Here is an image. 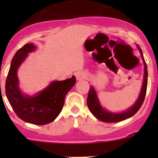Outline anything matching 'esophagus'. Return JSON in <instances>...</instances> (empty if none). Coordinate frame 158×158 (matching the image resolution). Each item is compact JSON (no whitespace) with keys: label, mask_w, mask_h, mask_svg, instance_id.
<instances>
[{"label":"esophagus","mask_w":158,"mask_h":158,"mask_svg":"<svg viewBox=\"0 0 158 158\" xmlns=\"http://www.w3.org/2000/svg\"><path fill=\"white\" fill-rule=\"evenodd\" d=\"M76 78H77V80H81V79H85L86 77V74L82 71H78L75 73Z\"/></svg>","instance_id":"esophagus-1"}]
</instances>
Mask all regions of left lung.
Masks as SVG:
<instances>
[{"instance_id": "left-lung-1", "label": "left lung", "mask_w": 158, "mask_h": 158, "mask_svg": "<svg viewBox=\"0 0 158 158\" xmlns=\"http://www.w3.org/2000/svg\"><path fill=\"white\" fill-rule=\"evenodd\" d=\"M139 52L141 53V57L144 63V77H143V82L142 89H141L140 94H139V98L137 99V102L135 104L127 110L126 111L123 112L119 114H114L111 112H108L101 107L99 104V100L97 96V93L94 88L92 85H90V90L88 92V99H87V104H88V108L90 110L92 114L95 117H97L98 119L106 123H117L120 122V121L125 120V119L130 118L133 115L138 111L140 107L142 106L143 102H144L145 97L146 94V89H147V83H148V71H147V65H146V61H145L144 58H143V52L141 49L137 46Z\"/></svg>"}]
</instances>
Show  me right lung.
<instances>
[{
    "mask_svg": "<svg viewBox=\"0 0 158 158\" xmlns=\"http://www.w3.org/2000/svg\"><path fill=\"white\" fill-rule=\"evenodd\" d=\"M35 49L32 44H27L15 52L6 77L5 90L10 106L20 119L41 126L52 122L59 116L64 106L65 96L75 85L76 77L52 81L35 97L23 95L19 88L17 70L27 53Z\"/></svg>",
    "mask_w": 158,
    "mask_h": 158,
    "instance_id": "1",
    "label": "right lung"
}]
</instances>
